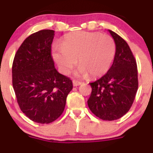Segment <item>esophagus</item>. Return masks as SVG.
<instances>
[{"label":"esophagus","instance_id":"34e87169","mask_svg":"<svg viewBox=\"0 0 153 153\" xmlns=\"http://www.w3.org/2000/svg\"><path fill=\"white\" fill-rule=\"evenodd\" d=\"M81 84H82V82H78V81H76V80H74V81H73V85H74V86H78V85H80Z\"/></svg>","mask_w":153,"mask_h":153}]
</instances>
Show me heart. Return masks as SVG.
<instances>
[{"instance_id": "obj_1", "label": "heart", "mask_w": 153, "mask_h": 153, "mask_svg": "<svg viewBox=\"0 0 153 153\" xmlns=\"http://www.w3.org/2000/svg\"><path fill=\"white\" fill-rule=\"evenodd\" d=\"M117 46L112 37L100 33L76 31L67 34L60 46L53 49V57L63 74L76 65L78 73L92 78L104 75L114 62Z\"/></svg>"}]
</instances>
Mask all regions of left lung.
Masks as SVG:
<instances>
[{
	"mask_svg": "<svg viewBox=\"0 0 153 153\" xmlns=\"http://www.w3.org/2000/svg\"><path fill=\"white\" fill-rule=\"evenodd\" d=\"M117 50L107 73L90 84L91 94L88 105L95 116L104 120L120 119L129 111L138 89L137 61L127 42L109 30Z\"/></svg>",
	"mask_w": 153,
	"mask_h": 153,
	"instance_id": "8db88e82",
	"label": "left lung"
}]
</instances>
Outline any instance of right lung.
<instances>
[{"label":"right lung","instance_id":"right-lung-1","mask_svg":"<svg viewBox=\"0 0 153 153\" xmlns=\"http://www.w3.org/2000/svg\"><path fill=\"white\" fill-rule=\"evenodd\" d=\"M54 30L29 36L16 51L12 65V83L22 112L31 120L50 123L65 109L73 88L68 77L59 73L52 56Z\"/></svg>","mask_w":153,"mask_h":153}]
</instances>
